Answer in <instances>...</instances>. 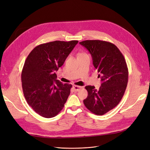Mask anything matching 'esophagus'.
<instances>
[{
	"label": "esophagus",
	"mask_w": 150,
	"mask_h": 150,
	"mask_svg": "<svg viewBox=\"0 0 150 150\" xmlns=\"http://www.w3.org/2000/svg\"><path fill=\"white\" fill-rule=\"evenodd\" d=\"M82 88L81 86H73V89L74 90L75 92H78L81 90V89Z\"/></svg>",
	"instance_id": "34e87169"
}]
</instances>
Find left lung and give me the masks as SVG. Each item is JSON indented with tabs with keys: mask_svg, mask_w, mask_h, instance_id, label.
Here are the masks:
<instances>
[{
	"mask_svg": "<svg viewBox=\"0 0 150 150\" xmlns=\"http://www.w3.org/2000/svg\"><path fill=\"white\" fill-rule=\"evenodd\" d=\"M79 43L89 51L102 81L99 89L86 86L88 96L84 104L94 114L104 115L119 104L124 95L128 78L126 61L120 51L110 42L86 40Z\"/></svg>",
	"mask_w": 150,
	"mask_h": 150,
	"instance_id": "obj_1",
	"label": "left lung"
}]
</instances>
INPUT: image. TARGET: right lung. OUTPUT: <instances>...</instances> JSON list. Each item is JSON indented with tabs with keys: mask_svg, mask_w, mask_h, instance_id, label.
<instances>
[{
	"mask_svg": "<svg viewBox=\"0 0 150 150\" xmlns=\"http://www.w3.org/2000/svg\"><path fill=\"white\" fill-rule=\"evenodd\" d=\"M77 43L54 41L40 45L25 61L21 75L23 94L28 104L42 117H54L64 106L72 85L56 79L55 72Z\"/></svg>",
	"mask_w": 150,
	"mask_h": 150,
	"instance_id": "obj_1",
	"label": "right lung"
}]
</instances>
